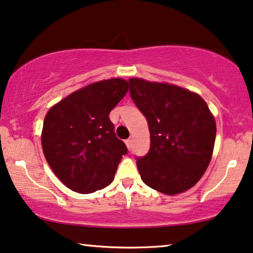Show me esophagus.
Masks as SVG:
<instances>
[{"label": "esophagus", "instance_id": "esophagus-1", "mask_svg": "<svg viewBox=\"0 0 253 253\" xmlns=\"http://www.w3.org/2000/svg\"><path fill=\"white\" fill-rule=\"evenodd\" d=\"M126 145L127 148L131 149V147H132V139H131V138L126 139Z\"/></svg>", "mask_w": 253, "mask_h": 253}]
</instances>
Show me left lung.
Here are the masks:
<instances>
[{
    "mask_svg": "<svg viewBox=\"0 0 253 253\" xmlns=\"http://www.w3.org/2000/svg\"><path fill=\"white\" fill-rule=\"evenodd\" d=\"M130 96L148 122L151 148L137 157L142 181L175 195L193 187L211 161L215 120L197 93L168 83L130 79Z\"/></svg>",
    "mask_w": 253,
    "mask_h": 253,
    "instance_id": "8db88e82",
    "label": "left lung"
}]
</instances>
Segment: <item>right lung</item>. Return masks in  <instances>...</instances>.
Returning a JSON list of instances; mask_svg holds the SVG:
<instances>
[{
    "instance_id": "obj_1",
    "label": "right lung",
    "mask_w": 253,
    "mask_h": 253,
    "mask_svg": "<svg viewBox=\"0 0 253 253\" xmlns=\"http://www.w3.org/2000/svg\"><path fill=\"white\" fill-rule=\"evenodd\" d=\"M127 90L126 80H104L71 93L47 112L41 137L43 153L69 189L89 194L114 180L127 148L116 137L109 113Z\"/></svg>"
}]
</instances>
